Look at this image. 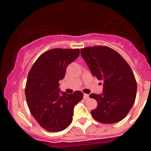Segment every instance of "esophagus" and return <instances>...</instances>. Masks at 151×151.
Listing matches in <instances>:
<instances>
[{
    "label": "esophagus",
    "mask_w": 151,
    "mask_h": 151,
    "mask_svg": "<svg viewBox=\"0 0 151 151\" xmlns=\"http://www.w3.org/2000/svg\"><path fill=\"white\" fill-rule=\"evenodd\" d=\"M89 98V94H86V93H84V99H88Z\"/></svg>",
    "instance_id": "obj_1"
}]
</instances>
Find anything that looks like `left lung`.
<instances>
[{
    "mask_svg": "<svg viewBox=\"0 0 151 151\" xmlns=\"http://www.w3.org/2000/svg\"><path fill=\"white\" fill-rule=\"evenodd\" d=\"M81 58L93 76L104 81L101 94L91 93L97 101L91 116L102 124H114L124 119L136 96L137 83L129 64L116 51L106 46L81 49Z\"/></svg>",
    "mask_w": 151,
    "mask_h": 151,
    "instance_id": "left-lung-1",
    "label": "left lung"
}]
</instances>
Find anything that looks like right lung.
<instances>
[{
	"instance_id": "add662e5",
	"label": "right lung",
	"mask_w": 151,
	"mask_h": 151,
	"mask_svg": "<svg viewBox=\"0 0 151 151\" xmlns=\"http://www.w3.org/2000/svg\"><path fill=\"white\" fill-rule=\"evenodd\" d=\"M79 56V49H52L37 59L27 76L25 93L31 114L41 127L50 132L67 129L72 121L74 107L82 92L60 93L59 81L67 66Z\"/></svg>"
}]
</instances>
